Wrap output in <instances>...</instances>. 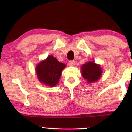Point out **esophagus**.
Here are the masks:
<instances>
[{
	"mask_svg": "<svg viewBox=\"0 0 132 132\" xmlns=\"http://www.w3.org/2000/svg\"><path fill=\"white\" fill-rule=\"evenodd\" d=\"M68 64L71 66H74V65L75 64V61H69V63H68Z\"/></svg>",
	"mask_w": 132,
	"mask_h": 132,
	"instance_id": "esophagus-1",
	"label": "esophagus"
}]
</instances>
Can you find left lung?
I'll use <instances>...</instances> for the list:
<instances>
[{"label": "left lung", "instance_id": "1", "mask_svg": "<svg viewBox=\"0 0 132 132\" xmlns=\"http://www.w3.org/2000/svg\"><path fill=\"white\" fill-rule=\"evenodd\" d=\"M81 72L83 78L89 84L97 81L102 74L101 65L96 64L94 61H88L82 65Z\"/></svg>", "mask_w": 132, "mask_h": 132}]
</instances>
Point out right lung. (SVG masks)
<instances>
[{"instance_id": "1", "label": "right lung", "mask_w": 132, "mask_h": 132, "mask_svg": "<svg viewBox=\"0 0 132 132\" xmlns=\"http://www.w3.org/2000/svg\"><path fill=\"white\" fill-rule=\"evenodd\" d=\"M66 66V64L59 62L53 56L49 55L36 66L38 79L44 85L54 87L59 82L62 71Z\"/></svg>"}]
</instances>
